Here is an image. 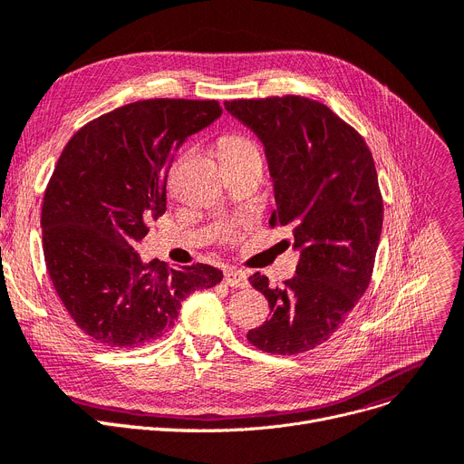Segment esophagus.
Masks as SVG:
<instances>
[{"mask_svg": "<svg viewBox=\"0 0 464 464\" xmlns=\"http://www.w3.org/2000/svg\"><path fill=\"white\" fill-rule=\"evenodd\" d=\"M224 280H226V284L229 287H246L248 285L246 275L242 273V271H238V269H227Z\"/></svg>", "mask_w": 464, "mask_h": 464, "instance_id": "34e87169", "label": "esophagus"}]
</instances>
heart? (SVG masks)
<instances>
[{"instance_id":"1","label":"heart","mask_w":464,"mask_h":464,"mask_svg":"<svg viewBox=\"0 0 464 464\" xmlns=\"http://www.w3.org/2000/svg\"><path fill=\"white\" fill-rule=\"evenodd\" d=\"M219 150H222V158L226 156H240V154H259V149L254 140L242 135H229L219 142ZM261 156V154H259Z\"/></svg>"}]
</instances>
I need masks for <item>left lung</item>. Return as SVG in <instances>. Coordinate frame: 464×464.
<instances>
[{
  "mask_svg": "<svg viewBox=\"0 0 464 464\" xmlns=\"http://www.w3.org/2000/svg\"><path fill=\"white\" fill-rule=\"evenodd\" d=\"M226 109L261 140L276 201L271 226L291 227L299 252L295 276L282 285L250 276L271 318L246 338L266 353L314 350L371 284L383 222L372 154L343 118L308 97L235 100Z\"/></svg>",
  "mask_w": 464,
  "mask_h": 464,
  "instance_id": "left-lung-1",
  "label": "left lung"
}]
</instances>
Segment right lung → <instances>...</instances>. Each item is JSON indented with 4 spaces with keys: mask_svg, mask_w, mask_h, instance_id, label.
Listing matches in <instances>:
<instances>
[{
    "mask_svg": "<svg viewBox=\"0 0 464 464\" xmlns=\"http://www.w3.org/2000/svg\"><path fill=\"white\" fill-rule=\"evenodd\" d=\"M219 116L214 100L137 102L92 120L63 149L43 199V252L58 297L93 343H152L189 294L222 282L205 263L170 269L137 254L167 208L173 152Z\"/></svg>",
    "mask_w": 464,
    "mask_h": 464,
    "instance_id": "right-lung-1",
    "label": "right lung"
}]
</instances>
